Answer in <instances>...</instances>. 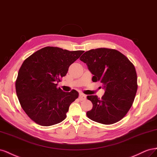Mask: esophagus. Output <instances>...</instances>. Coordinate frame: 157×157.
<instances>
[{"label": "esophagus", "mask_w": 157, "mask_h": 157, "mask_svg": "<svg viewBox=\"0 0 157 157\" xmlns=\"http://www.w3.org/2000/svg\"><path fill=\"white\" fill-rule=\"evenodd\" d=\"M79 99L80 101H84V100H86V96L85 95H83V93H80L79 95Z\"/></svg>", "instance_id": "34e87169"}]
</instances>
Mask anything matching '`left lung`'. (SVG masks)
I'll return each mask as SVG.
<instances>
[{
	"label": "left lung",
	"instance_id": "1",
	"mask_svg": "<svg viewBox=\"0 0 157 157\" xmlns=\"http://www.w3.org/2000/svg\"><path fill=\"white\" fill-rule=\"evenodd\" d=\"M94 75L93 82H100L105 89L101 98L89 95L93 109L87 117L102 124H113L122 120L132 107L137 90L135 66L117 50L91 49L80 57Z\"/></svg>",
	"mask_w": 157,
	"mask_h": 157
}]
</instances>
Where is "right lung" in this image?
<instances>
[{
    "label": "right lung",
    "instance_id": "add662e5",
    "mask_svg": "<svg viewBox=\"0 0 157 157\" xmlns=\"http://www.w3.org/2000/svg\"><path fill=\"white\" fill-rule=\"evenodd\" d=\"M83 52L46 47L24 61L16 81V91L21 108L34 122L50 126L66 118L78 93L74 89L62 91L57 83Z\"/></svg>",
    "mask_w": 157,
    "mask_h": 157
}]
</instances>
